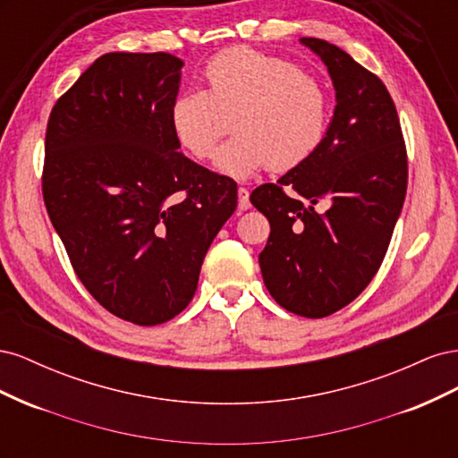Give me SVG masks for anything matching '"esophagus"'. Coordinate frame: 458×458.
Returning a JSON list of instances; mask_svg holds the SVG:
<instances>
[{
	"instance_id": "esophagus-1",
	"label": "esophagus",
	"mask_w": 458,
	"mask_h": 458,
	"mask_svg": "<svg viewBox=\"0 0 458 458\" xmlns=\"http://www.w3.org/2000/svg\"><path fill=\"white\" fill-rule=\"evenodd\" d=\"M239 208L241 210H248V208H250V192L244 187H239Z\"/></svg>"
}]
</instances>
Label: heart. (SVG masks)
Masks as SVG:
<instances>
[{"instance_id":"b5f03b06","label":"heart","mask_w":458,"mask_h":458,"mask_svg":"<svg viewBox=\"0 0 458 458\" xmlns=\"http://www.w3.org/2000/svg\"><path fill=\"white\" fill-rule=\"evenodd\" d=\"M206 89L179 93L170 126L179 147L206 160L229 128L239 131L221 145L216 168L246 179L271 165L290 170L323 145L330 95L317 76L283 57L250 47L221 51L204 66Z\"/></svg>"}]
</instances>
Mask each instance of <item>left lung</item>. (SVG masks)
Here are the masks:
<instances>
[{
  "label": "left lung",
  "mask_w": 458,
  "mask_h": 458,
  "mask_svg": "<svg viewBox=\"0 0 458 458\" xmlns=\"http://www.w3.org/2000/svg\"><path fill=\"white\" fill-rule=\"evenodd\" d=\"M327 64L336 108L313 157L250 200L269 219L259 254L269 294L321 318L352 303L380 269L407 195V147L382 80L325 39L301 38ZM327 204L318 213L314 206Z\"/></svg>",
  "instance_id": "obj_1"
}]
</instances>
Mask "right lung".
<instances>
[{"label":"right lung","instance_id":"add662e5","mask_svg":"<svg viewBox=\"0 0 458 458\" xmlns=\"http://www.w3.org/2000/svg\"><path fill=\"white\" fill-rule=\"evenodd\" d=\"M183 61L106 53L55 103L41 192L88 293L155 327L195 296L204 256L237 208V183L179 152L170 106Z\"/></svg>","mask_w":458,"mask_h":458}]
</instances>
